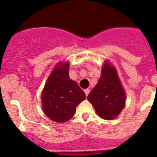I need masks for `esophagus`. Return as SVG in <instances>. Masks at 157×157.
Instances as JSON below:
<instances>
[{
    "instance_id": "obj_1",
    "label": "esophagus",
    "mask_w": 157,
    "mask_h": 157,
    "mask_svg": "<svg viewBox=\"0 0 157 157\" xmlns=\"http://www.w3.org/2000/svg\"><path fill=\"white\" fill-rule=\"evenodd\" d=\"M84 92H85V94L86 96H88L89 94H90V89H86V90H84Z\"/></svg>"
}]
</instances>
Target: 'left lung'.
<instances>
[{
  "instance_id": "1",
  "label": "left lung",
  "mask_w": 157,
  "mask_h": 157,
  "mask_svg": "<svg viewBox=\"0 0 157 157\" xmlns=\"http://www.w3.org/2000/svg\"><path fill=\"white\" fill-rule=\"evenodd\" d=\"M87 98L100 117L104 120H113L124 108L125 92L116 69L108 62L104 65L98 84Z\"/></svg>"
}]
</instances>
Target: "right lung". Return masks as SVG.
Masks as SVG:
<instances>
[{
    "mask_svg": "<svg viewBox=\"0 0 157 157\" xmlns=\"http://www.w3.org/2000/svg\"><path fill=\"white\" fill-rule=\"evenodd\" d=\"M69 63H59L48 77L41 94L44 112L58 123L69 120L77 105L86 98L85 93L69 78Z\"/></svg>",
    "mask_w": 157,
    "mask_h": 157,
    "instance_id": "obj_1",
    "label": "right lung"
}]
</instances>
